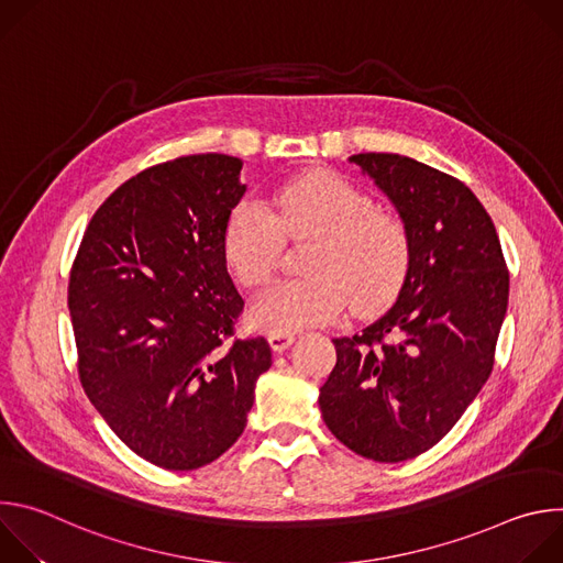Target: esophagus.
I'll return each instance as SVG.
<instances>
[{"mask_svg":"<svg viewBox=\"0 0 563 563\" xmlns=\"http://www.w3.org/2000/svg\"><path fill=\"white\" fill-rule=\"evenodd\" d=\"M294 341H296V336L289 332H272L269 334V345L274 352H285Z\"/></svg>","mask_w":563,"mask_h":563,"instance_id":"obj_1","label":"esophagus"}]
</instances>
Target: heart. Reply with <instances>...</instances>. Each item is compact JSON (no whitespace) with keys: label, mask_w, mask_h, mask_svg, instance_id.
Returning a JSON list of instances; mask_svg holds the SVG:
<instances>
[{"label":"heart","mask_w":563,"mask_h":563,"mask_svg":"<svg viewBox=\"0 0 563 563\" xmlns=\"http://www.w3.org/2000/svg\"><path fill=\"white\" fill-rule=\"evenodd\" d=\"M274 213L240 202L222 233V250L235 280L263 287L278 263L285 238L311 235L305 278L272 285L252 307V323L291 332L336 318L345 302L369 311L387 302L404 283L410 263L408 231L394 213L328 172H309L285 185Z\"/></svg>","instance_id":"heart-1"}]
</instances>
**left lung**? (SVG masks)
Instances as JSON below:
<instances>
[{
  "instance_id": "8db88e82",
  "label": "left lung",
  "mask_w": 563,
  "mask_h": 563,
  "mask_svg": "<svg viewBox=\"0 0 563 563\" xmlns=\"http://www.w3.org/2000/svg\"><path fill=\"white\" fill-rule=\"evenodd\" d=\"M350 163L396 207L410 263L389 311L334 339L318 406L352 452L398 463L437 445L486 385L510 276L493 218L461 180L398 153Z\"/></svg>"
}]
</instances>
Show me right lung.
<instances>
[{
  "instance_id": "obj_1",
  "label": "right lung",
  "mask_w": 563,
  "mask_h": 563,
  "mask_svg": "<svg viewBox=\"0 0 563 563\" xmlns=\"http://www.w3.org/2000/svg\"><path fill=\"white\" fill-rule=\"evenodd\" d=\"M240 169L200 153L140 172L96 211L70 269L79 380L120 441L165 470L227 452L272 367L265 336L233 334L245 302L222 233L247 191Z\"/></svg>"
}]
</instances>
